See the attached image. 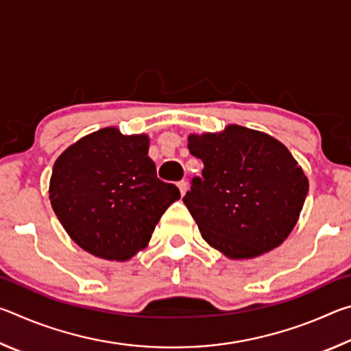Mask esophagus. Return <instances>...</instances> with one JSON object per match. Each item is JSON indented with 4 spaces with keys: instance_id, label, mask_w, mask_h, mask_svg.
<instances>
[{
    "instance_id": "esophagus-1",
    "label": "esophagus",
    "mask_w": 351,
    "mask_h": 351,
    "mask_svg": "<svg viewBox=\"0 0 351 351\" xmlns=\"http://www.w3.org/2000/svg\"><path fill=\"white\" fill-rule=\"evenodd\" d=\"M178 187H180L181 195H186V192H187V182H186V181H180V182H178Z\"/></svg>"
}]
</instances>
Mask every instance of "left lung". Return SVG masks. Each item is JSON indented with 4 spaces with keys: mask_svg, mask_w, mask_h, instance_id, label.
<instances>
[{
    "mask_svg": "<svg viewBox=\"0 0 351 351\" xmlns=\"http://www.w3.org/2000/svg\"><path fill=\"white\" fill-rule=\"evenodd\" d=\"M187 147L204 164L182 198L201 237L234 260L280 246L308 193V178L288 148L240 125L190 134Z\"/></svg>",
    "mask_w": 351,
    "mask_h": 351,
    "instance_id": "8db88e82",
    "label": "left lung"
}]
</instances>
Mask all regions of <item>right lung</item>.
Returning <instances> with one entry per match:
<instances>
[{"mask_svg": "<svg viewBox=\"0 0 351 351\" xmlns=\"http://www.w3.org/2000/svg\"><path fill=\"white\" fill-rule=\"evenodd\" d=\"M147 134L102 128L57 158L49 199L58 221L82 249L123 261L142 251L167 207L180 199L175 184L156 176Z\"/></svg>", "mask_w": 351, "mask_h": 351, "instance_id": "obj_1", "label": "right lung"}]
</instances>
